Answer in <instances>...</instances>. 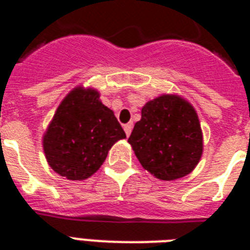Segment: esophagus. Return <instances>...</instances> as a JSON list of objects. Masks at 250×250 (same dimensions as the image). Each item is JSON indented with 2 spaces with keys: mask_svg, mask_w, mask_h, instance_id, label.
Returning <instances> with one entry per match:
<instances>
[{
  "mask_svg": "<svg viewBox=\"0 0 250 250\" xmlns=\"http://www.w3.org/2000/svg\"><path fill=\"white\" fill-rule=\"evenodd\" d=\"M124 130H125V134H126V136H130V134H131V130H132L131 124H126V125H124Z\"/></svg>",
  "mask_w": 250,
  "mask_h": 250,
  "instance_id": "obj_1",
  "label": "esophagus"
}]
</instances>
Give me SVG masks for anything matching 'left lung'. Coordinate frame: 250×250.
I'll use <instances>...</instances> for the list:
<instances>
[{
  "label": "left lung",
  "instance_id": "8db88e82",
  "mask_svg": "<svg viewBox=\"0 0 250 250\" xmlns=\"http://www.w3.org/2000/svg\"><path fill=\"white\" fill-rule=\"evenodd\" d=\"M127 141L143 167L167 182L191 173L203 154L198 115L178 95L147 101Z\"/></svg>",
  "mask_w": 250,
  "mask_h": 250
}]
</instances>
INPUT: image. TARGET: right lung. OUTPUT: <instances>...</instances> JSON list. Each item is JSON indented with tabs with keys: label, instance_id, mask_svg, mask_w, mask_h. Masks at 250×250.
<instances>
[{
	"label": "right lung",
	"instance_id": "obj_1",
	"mask_svg": "<svg viewBox=\"0 0 250 250\" xmlns=\"http://www.w3.org/2000/svg\"><path fill=\"white\" fill-rule=\"evenodd\" d=\"M125 131L94 89L75 87L57 107L43 135V151L55 173L83 180L96 173Z\"/></svg>",
	"mask_w": 250,
	"mask_h": 250
}]
</instances>
